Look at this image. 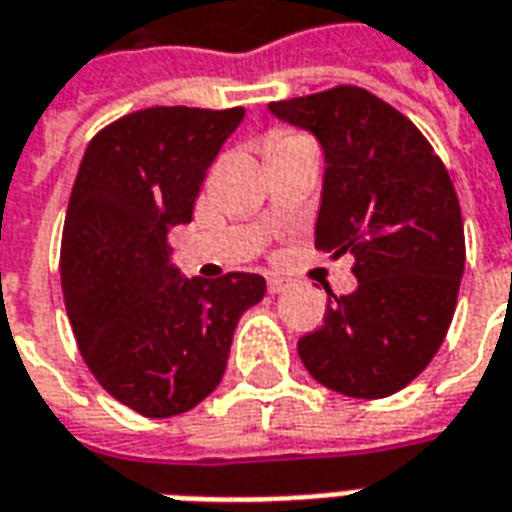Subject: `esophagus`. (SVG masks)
<instances>
[{"label":"esophagus","mask_w":512,"mask_h":512,"mask_svg":"<svg viewBox=\"0 0 512 512\" xmlns=\"http://www.w3.org/2000/svg\"><path fill=\"white\" fill-rule=\"evenodd\" d=\"M288 288V282L279 277H268V293H282V290Z\"/></svg>","instance_id":"obj_1"}]
</instances>
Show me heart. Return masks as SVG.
Listing matches in <instances>:
<instances>
[{
  "label": "heart",
  "instance_id": "b5f03b06",
  "mask_svg": "<svg viewBox=\"0 0 512 512\" xmlns=\"http://www.w3.org/2000/svg\"><path fill=\"white\" fill-rule=\"evenodd\" d=\"M268 145H271V150H282V147H312V142L296 131H274Z\"/></svg>",
  "mask_w": 512,
  "mask_h": 512
}]
</instances>
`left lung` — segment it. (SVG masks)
<instances>
[{
  "mask_svg": "<svg viewBox=\"0 0 512 512\" xmlns=\"http://www.w3.org/2000/svg\"><path fill=\"white\" fill-rule=\"evenodd\" d=\"M323 147L315 246L354 255L356 290L329 293L323 326L299 340L315 381L348 397H389L430 365L447 337L466 244L441 158L395 106L362 87L268 104Z\"/></svg>",
  "mask_w": 512,
  "mask_h": 512,
  "instance_id": "8db88e82",
  "label": "left lung"
}]
</instances>
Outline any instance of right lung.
<instances>
[{
    "instance_id": "add662e5",
    "label": "right lung",
    "mask_w": 512,
    "mask_h": 512,
    "mask_svg": "<svg viewBox=\"0 0 512 512\" xmlns=\"http://www.w3.org/2000/svg\"><path fill=\"white\" fill-rule=\"evenodd\" d=\"M241 120V106H153L95 134L79 164L62 230L65 310L90 373L142 417L211 395L238 318L266 296L260 274L186 279L167 244Z\"/></svg>"
}]
</instances>
